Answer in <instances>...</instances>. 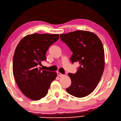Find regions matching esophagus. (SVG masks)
I'll list each match as a JSON object with an SVG mask.
<instances>
[{"mask_svg":"<svg viewBox=\"0 0 121 121\" xmlns=\"http://www.w3.org/2000/svg\"><path fill=\"white\" fill-rule=\"evenodd\" d=\"M57 76H60V77H61V76H63V75L62 74V73H60V72H57Z\"/></svg>","mask_w":121,"mask_h":121,"instance_id":"esophagus-1","label":"esophagus"}]
</instances>
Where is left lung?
<instances>
[{
  "label": "left lung",
  "mask_w": 121,
  "mask_h": 121,
  "mask_svg": "<svg viewBox=\"0 0 121 121\" xmlns=\"http://www.w3.org/2000/svg\"><path fill=\"white\" fill-rule=\"evenodd\" d=\"M60 40L73 52L72 63H78L77 72L69 73L71 81L67 92L77 98L90 94L97 87L104 68V52L98 36L87 31H75L61 34Z\"/></svg>",
  "instance_id": "obj_1"
}]
</instances>
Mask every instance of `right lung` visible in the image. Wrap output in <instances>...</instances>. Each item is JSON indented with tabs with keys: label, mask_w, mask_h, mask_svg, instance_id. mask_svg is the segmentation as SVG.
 Segmentation results:
<instances>
[{
	"label": "right lung",
	"mask_w": 121,
	"mask_h": 121,
	"mask_svg": "<svg viewBox=\"0 0 121 121\" xmlns=\"http://www.w3.org/2000/svg\"><path fill=\"white\" fill-rule=\"evenodd\" d=\"M59 34L34 33L20 41L13 58V74L20 90L26 97L37 101L47 95L57 73L39 67L46 60L45 54Z\"/></svg>",
	"instance_id": "add662e5"
}]
</instances>
